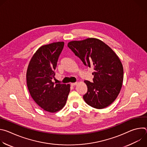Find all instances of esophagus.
<instances>
[{"mask_svg": "<svg viewBox=\"0 0 147 147\" xmlns=\"http://www.w3.org/2000/svg\"><path fill=\"white\" fill-rule=\"evenodd\" d=\"M77 84V82H73V83H71V85L72 86H76V84Z\"/></svg>", "mask_w": 147, "mask_h": 147, "instance_id": "34e87169", "label": "esophagus"}]
</instances>
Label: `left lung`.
<instances>
[{"mask_svg":"<svg viewBox=\"0 0 147 147\" xmlns=\"http://www.w3.org/2000/svg\"><path fill=\"white\" fill-rule=\"evenodd\" d=\"M67 47L84 65L94 70L93 82L84 81L88 88L83 95L85 102L96 109L110 105L117 97L123 80V68L119 57L96 38L71 41Z\"/></svg>","mask_w":147,"mask_h":147,"instance_id":"1","label":"left lung"}]
</instances>
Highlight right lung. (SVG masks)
Wrapping results in <instances>:
<instances>
[{"instance_id": "1", "label": "right lung", "mask_w": 147, "mask_h": 147, "mask_svg": "<svg viewBox=\"0 0 147 147\" xmlns=\"http://www.w3.org/2000/svg\"><path fill=\"white\" fill-rule=\"evenodd\" d=\"M64 44L57 42L40 47L31 58L27 71L31 97L41 108L51 113L63 108L70 91V84H55L52 81Z\"/></svg>"}]
</instances>
